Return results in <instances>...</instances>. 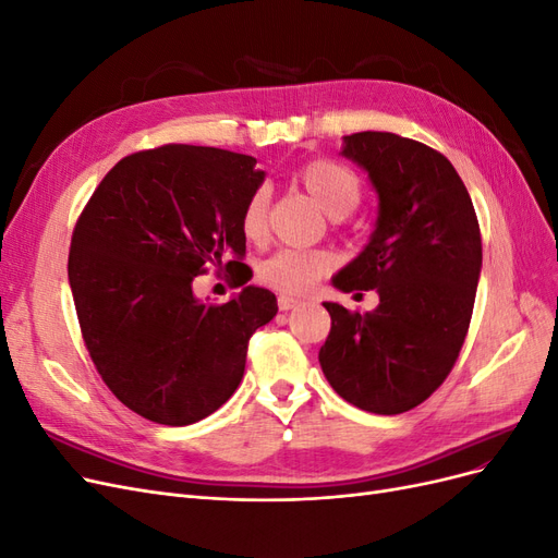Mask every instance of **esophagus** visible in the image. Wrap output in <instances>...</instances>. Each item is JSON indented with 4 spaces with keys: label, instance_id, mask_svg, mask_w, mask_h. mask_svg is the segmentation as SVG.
Masks as SVG:
<instances>
[{
    "label": "esophagus",
    "instance_id": "esophagus-1",
    "mask_svg": "<svg viewBox=\"0 0 558 558\" xmlns=\"http://www.w3.org/2000/svg\"><path fill=\"white\" fill-rule=\"evenodd\" d=\"M277 302H279V310H281V312H289V310H293V307L300 305V300L293 298V295H279Z\"/></svg>",
    "mask_w": 558,
    "mask_h": 558
}]
</instances>
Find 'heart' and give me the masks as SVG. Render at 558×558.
Here are the masks:
<instances>
[{
  "label": "heart",
  "instance_id": "heart-1",
  "mask_svg": "<svg viewBox=\"0 0 558 558\" xmlns=\"http://www.w3.org/2000/svg\"><path fill=\"white\" fill-rule=\"evenodd\" d=\"M298 181L307 195L330 218H344L359 207L363 183L342 162L330 158H314L298 170ZM269 193L265 189L253 191L242 209V234L248 242H260L267 232ZM332 269L328 251H300L281 248L258 265V279L279 293L302 295Z\"/></svg>",
  "mask_w": 558,
  "mask_h": 558
}]
</instances>
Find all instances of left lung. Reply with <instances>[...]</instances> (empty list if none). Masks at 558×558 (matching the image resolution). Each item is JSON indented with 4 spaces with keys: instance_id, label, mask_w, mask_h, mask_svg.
I'll return each instance as SVG.
<instances>
[{
    "instance_id": "left-lung-1",
    "label": "left lung",
    "mask_w": 558,
    "mask_h": 558,
    "mask_svg": "<svg viewBox=\"0 0 558 558\" xmlns=\"http://www.w3.org/2000/svg\"><path fill=\"white\" fill-rule=\"evenodd\" d=\"M379 197L367 246L332 277L344 293L377 291L373 312L324 302L330 335L318 363L347 402L402 414L424 402L459 359L475 307L482 234L453 165L435 148L393 132L344 137Z\"/></svg>"
}]
</instances>
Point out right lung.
<instances>
[{"instance_id": "obj_1", "label": "right lung", "mask_w": 558, "mask_h": 558, "mask_svg": "<svg viewBox=\"0 0 558 558\" xmlns=\"http://www.w3.org/2000/svg\"><path fill=\"white\" fill-rule=\"evenodd\" d=\"M263 179L251 156L167 144L116 162L78 216L66 275L83 342L111 393L148 421L189 426L221 408L251 335L277 314L251 277L223 305L193 293L228 252L226 269L244 258L240 218Z\"/></svg>"}]
</instances>
